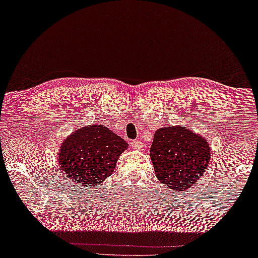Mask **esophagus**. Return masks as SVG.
Returning <instances> with one entry per match:
<instances>
[{
    "label": "esophagus",
    "mask_w": 258,
    "mask_h": 258,
    "mask_svg": "<svg viewBox=\"0 0 258 258\" xmlns=\"http://www.w3.org/2000/svg\"><path fill=\"white\" fill-rule=\"evenodd\" d=\"M130 144H132L133 149L139 150V149H141V148H142V142H140V141H137V140L132 141V142H130Z\"/></svg>",
    "instance_id": "obj_1"
}]
</instances>
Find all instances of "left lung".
Masks as SVG:
<instances>
[{
  "label": "left lung",
  "mask_w": 258,
  "mask_h": 258,
  "mask_svg": "<svg viewBox=\"0 0 258 258\" xmlns=\"http://www.w3.org/2000/svg\"><path fill=\"white\" fill-rule=\"evenodd\" d=\"M211 149L203 136L184 125L162 126L150 147L155 174L174 191H185L204 175Z\"/></svg>",
  "instance_id": "1"
}]
</instances>
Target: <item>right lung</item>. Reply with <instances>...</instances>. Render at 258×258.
<instances>
[{
  "instance_id": "1",
  "label": "right lung",
  "mask_w": 258,
  "mask_h": 258,
  "mask_svg": "<svg viewBox=\"0 0 258 258\" xmlns=\"http://www.w3.org/2000/svg\"><path fill=\"white\" fill-rule=\"evenodd\" d=\"M128 143L105 125L91 124L66 137L58 150V164L70 181L97 188L114 172Z\"/></svg>"
}]
</instances>
